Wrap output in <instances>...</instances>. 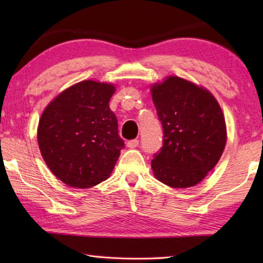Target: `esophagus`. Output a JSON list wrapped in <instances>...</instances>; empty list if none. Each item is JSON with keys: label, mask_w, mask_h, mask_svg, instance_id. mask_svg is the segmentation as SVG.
<instances>
[{"label": "esophagus", "mask_w": 263, "mask_h": 263, "mask_svg": "<svg viewBox=\"0 0 263 263\" xmlns=\"http://www.w3.org/2000/svg\"><path fill=\"white\" fill-rule=\"evenodd\" d=\"M138 145H139V140H138V139H133V140H130V141L126 142V146H127V147H130V148H135V147H137Z\"/></svg>", "instance_id": "obj_1"}]
</instances>
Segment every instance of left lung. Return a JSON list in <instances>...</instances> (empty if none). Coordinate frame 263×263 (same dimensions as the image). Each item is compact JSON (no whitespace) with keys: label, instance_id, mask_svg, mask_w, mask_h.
<instances>
[{"label":"left lung","instance_id":"obj_1","mask_svg":"<svg viewBox=\"0 0 263 263\" xmlns=\"http://www.w3.org/2000/svg\"><path fill=\"white\" fill-rule=\"evenodd\" d=\"M152 99L162 125V147L152 169L172 188H189L216 166L226 144L221 109L206 89L177 77L152 87Z\"/></svg>","mask_w":263,"mask_h":263}]
</instances>
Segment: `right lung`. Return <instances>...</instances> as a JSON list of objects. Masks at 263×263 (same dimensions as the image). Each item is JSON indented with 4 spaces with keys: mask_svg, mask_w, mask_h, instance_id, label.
Here are the masks:
<instances>
[{
    "mask_svg": "<svg viewBox=\"0 0 263 263\" xmlns=\"http://www.w3.org/2000/svg\"><path fill=\"white\" fill-rule=\"evenodd\" d=\"M112 84L82 81L53 100L39 121L38 144L58 179L74 188L105 181L124 148L110 110Z\"/></svg>",
    "mask_w": 263,
    "mask_h": 263,
    "instance_id": "1",
    "label": "right lung"
}]
</instances>
